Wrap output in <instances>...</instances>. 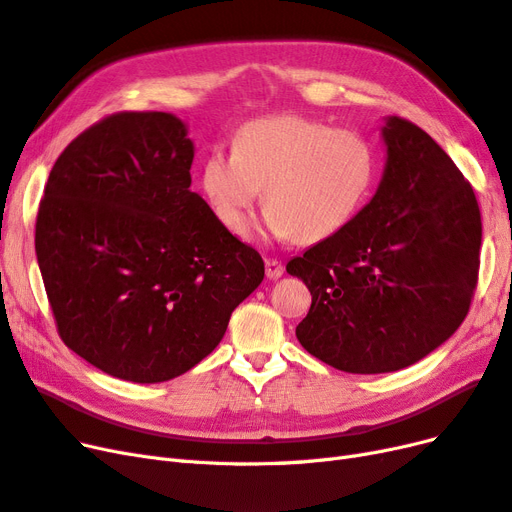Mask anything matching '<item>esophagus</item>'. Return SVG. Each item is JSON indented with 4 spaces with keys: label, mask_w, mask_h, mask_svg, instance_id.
Here are the masks:
<instances>
[{
    "label": "esophagus",
    "mask_w": 512,
    "mask_h": 512,
    "mask_svg": "<svg viewBox=\"0 0 512 512\" xmlns=\"http://www.w3.org/2000/svg\"><path fill=\"white\" fill-rule=\"evenodd\" d=\"M265 271L269 280H277V277L284 275V265L280 260H267L265 262Z\"/></svg>",
    "instance_id": "obj_1"
}]
</instances>
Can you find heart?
Returning <instances> with one entry per match:
<instances>
[{
	"instance_id": "obj_1",
	"label": "heart",
	"mask_w": 512,
	"mask_h": 512,
	"mask_svg": "<svg viewBox=\"0 0 512 512\" xmlns=\"http://www.w3.org/2000/svg\"><path fill=\"white\" fill-rule=\"evenodd\" d=\"M378 151L350 128L301 115L245 123L235 151H211L200 188L228 230L243 235L265 188V228L275 239L318 243L344 230L376 188Z\"/></svg>"
}]
</instances>
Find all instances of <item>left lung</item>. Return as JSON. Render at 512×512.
Instances as JSON below:
<instances>
[{
    "instance_id": "left-lung-1",
    "label": "left lung",
    "mask_w": 512,
    "mask_h": 512,
    "mask_svg": "<svg viewBox=\"0 0 512 512\" xmlns=\"http://www.w3.org/2000/svg\"><path fill=\"white\" fill-rule=\"evenodd\" d=\"M382 138L374 198L286 265L312 292L297 339L348 374L421 361L459 329L478 282L483 224L472 185L412 121L386 117Z\"/></svg>"
}]
</instances>
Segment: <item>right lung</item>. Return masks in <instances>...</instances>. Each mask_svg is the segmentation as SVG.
I'll use <instances>...</instances> for the list:
<instances>
[{"mask_svg":"<svg viewBox=\"0 0 512 512\" xmlns=\"http://www.w3.org/2000/svg\"><path fill=\"white\" fill-rule=\"evenodd\" d=\"M194 143L170 113H115L57 158L36 256L59 337L121 380H173L222 342L265 277L192 185Z\"/></svg>","mask_w":512,"mask_h":512,"instance_id":"add662e5","label":"right lung"}]
</instances>
